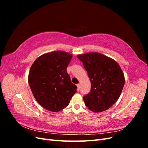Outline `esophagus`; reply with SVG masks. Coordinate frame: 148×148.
Listing matches in <instances>:
<instances>
[{"instance_id":"esophagus-1","label":"esophagus","mask_w":148,"mask_h":148,"mask_svg":"<svg viewBox=\"0 0 148 148\" xmlns=\"http://www.w3.org/2000/svg\"><path fill=\"white\" fill-rule=\"evenodd\" d=\"M80 87H81V84L80 83H79V84H77V89H78V91H79V89H80Z\"/></svg>"}]
</instances>
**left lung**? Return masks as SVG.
<instances>
[{
	"instance_id": "left-lung-1",
	"label": "left lung",
	"mask_w": 148,
	"mask_h": 148,
	"mask_svg": "<svg viewBox=\"0 0 148 148\" xmlns=\"http://www.w3.org/2000/svg\"><path fill=\"white\" fill-rule=\"evenodd\" d=\"M88 72L91 88L83 96L84 104L95 112L107 110L117 101L125 84L123 71L114 60L97 52L77 56Z\"/></svg>"
}]
</instances>
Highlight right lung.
Segmentation results:
<instances>
[{
	"label": "right lung",
	"mask_w": 148,
	"mask_h": 148,
	"mask_svg": "<svg viewBox=\"0 0 148 148\" xmlns=\"http://www.w3.org/2000/svg\"><path fill=\"white\" fill-rule=\"evenodd\" d=\"M71 58L68 52L53 51L41 56L31 65L28 76L31 90L39 104L49 111L65 108L77 92V86L66 71Z\"/></svg>",
	"instance_id": "add662e5"
}]
</instances>
